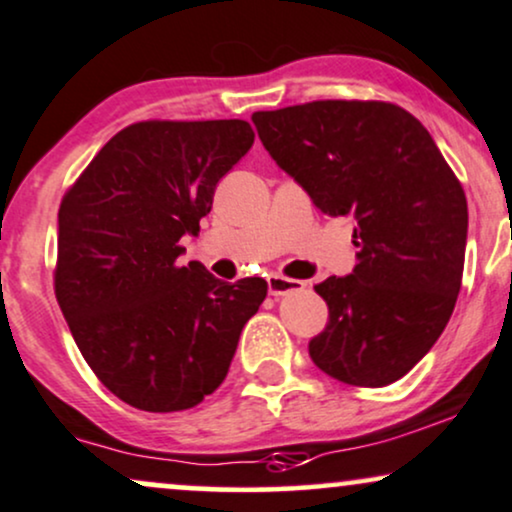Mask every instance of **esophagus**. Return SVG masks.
I'll return each instance as SVG.
<instances>
[{"mask_svg":"<svg viewBox=\"0 0 512 512\" xmlns=\"http://www.w3.org/2000/svg\"><path fill=\"white\" fill-rule=\"evenodd\" d=\"M267 283H269V293L276 295V298H281V295H288V293H300L307 288L305 281L286 279V276H281V274H272L267 279Z\"/></svg>","mask_w":512,"mask_h":512,"instance_id":"34e87169","label":"esophagus"}]
</instances>
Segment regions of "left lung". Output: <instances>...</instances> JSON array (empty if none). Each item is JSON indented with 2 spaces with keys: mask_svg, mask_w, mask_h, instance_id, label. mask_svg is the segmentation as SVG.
<instances>
[{
  "mask_svg": "<svg viewBox=\"0 0 512 512\" xmlns=\"http://www.w3.org/2000/svg\"><path fill=\"white\" fill-rule=\"evenodd\" d=\"M264 150L319 212L353 217L355 269L315 291L329 324L312 362L353 386L410 372L446 329L460 293L467 200L434 138L386 102L322 100L252 114Z\"/></svg>",
  "mask_w": 512,
  "mask_h": 512,
  "instance_id": "1",
  "label": "left lung"
}]
</instances>
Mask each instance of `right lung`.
Instances as JSON below:
<instances>
[{
	"label": "right lung",
	"instance_id": "right-lung-1",
	"mask_svg": "<svg viewBox=\"0 0 512 512\" xmlns=\"http://www.w3.org/2000/svg\"><path fill=\"white\" fill-rule=\"evenodd\" d=\"M252 143L238 119L133 123L61 200L59 307L92 372L133 408L188 410L217 391L267 298L260 276L226 283L178 264V240L200 233Z\"/></svg>",
	"mask_w": 512,
	"mask_h": 512
}]
</instances>
